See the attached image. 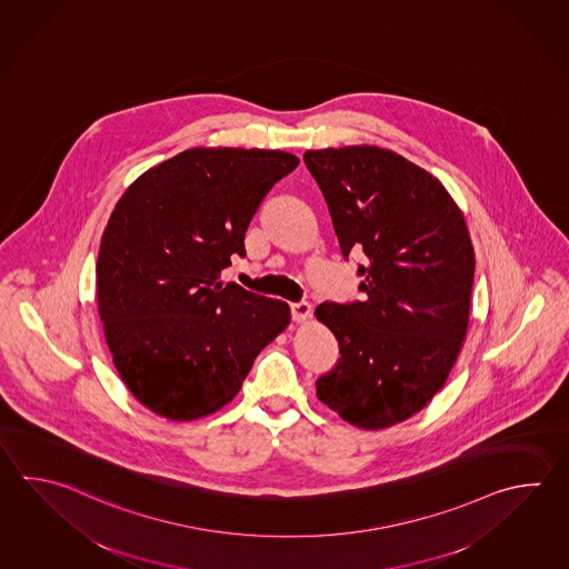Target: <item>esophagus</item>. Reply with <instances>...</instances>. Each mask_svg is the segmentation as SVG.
<instances>
[{
	"instance_id": "34e87169",
	"label": "esophagus",
	"mask_w": 569,
	"mask_h": 569,
	"mask_svg": "<svg viewBox=\"0 0 569 569\" xmlns=\"http://www.w3.org/2000/svg\"><path fill=\"white\" fill-rule=\"evenodd\" d=\"M310 312H312V308H310V303L308 302L291 303V320H293L296 325L306 322V320L310 318Z\"/></svg>"
}]
</instances>
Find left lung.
<instances>
[{
    "mask_svg": "<svg viewBox=\"0 0 569 569\" xmlns=\"http://www.w3.org/2000/svg\"><path fill=\"white\" fill-rule=\"evenodd\" d=\"M342 256L362 251V302L320 303L337 367L318 399L360 429L391 428L428 406L465 347L475 247L436 176L377 146L308 150Z\"/></svg>",
    "mask_w": 569,
    "mask_h": 569,
    "instance_id": "1",
    "label": "left lung"
}]
</instances>
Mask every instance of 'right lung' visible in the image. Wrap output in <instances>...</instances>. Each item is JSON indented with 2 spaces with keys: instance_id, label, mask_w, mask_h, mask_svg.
<instances>
[{
  "instance_id": "add662e5",
  "label": "right lung",
  "mask_w": 569,
  "mask_h": 569,
  "mask_svg": "<svg viewBox=\"0 0 569 569\" xmlns=\"http://www.w3.org/2000/svg\"><path fill=\"white\" fill-rule=\"evenodd\" d=\"M300 160L279 150L192 148L117 200L99 247L97 306L117 372L160 418L190 421L239 393L290 306L222 283L271 186Z\"/></svg>"
}]
</instances>
